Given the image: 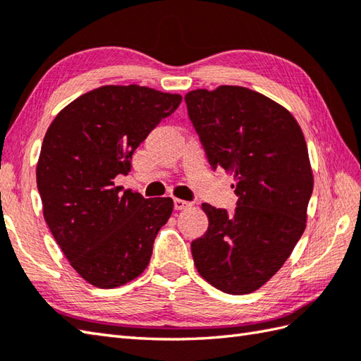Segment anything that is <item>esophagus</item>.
Masks as SVG:
<instances>
[{"label": "esophagus", "mask_w": 361, "mask_h": 361, "mask_svg": "<svg viewBox=\"0 0 361 361\" xmlns=\"http://www.w3.org/2000/svg\"><path fill=\"white\" fill-rule=\"evenodd\" d=\"M173 206H175L176 211H185V209H189L190 206H192V203L186 202V200H181V198H175Z\"/></svg>", "instance_id": "34e87169"}]
</instances>
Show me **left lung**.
<instances>
[{"label": "left lung", "mask_w": 361, "mask_h": 361, "mask_svg": "<svg viewBox=\"0 0 361 361\" xmlns=\"http://www.w3.org/2000/svg\"><path fill=\"white\" fill-rule=\"evenodd\" d=\"M188 116L214 171L235 178L237 208L203 203L209 226L190 243L202 278L229 295L262 287L301 239L313 190L307 144L296 119L243 87L194 90Z\"/></svg>", "instance_id": "8db88e82"}]
</instances>
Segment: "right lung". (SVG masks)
Listing matches in <instances>:
<instances>
[{
  "instance_id": "obj_1",
  "label": "right lung",
  "mask_w": 361,
  "mask_h": 361,
  "mask_svg": "<svg viewBox=\"0 0 361 361\" xmlns=\"http://www.w3.org/2000/svg\"><path fill=\"white\" fill-rule=\"evenodd\" d=\"M180 94L140 85H106L75 99L52 121L37 164L43 216L71 267L99 288L137 278L149 265L169 197L144 198L114 186Z\"/></svg>"
}]
</instances>
